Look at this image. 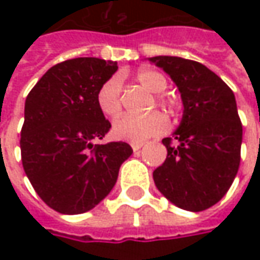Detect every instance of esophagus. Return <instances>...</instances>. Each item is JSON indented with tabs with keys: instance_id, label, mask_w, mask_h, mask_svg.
I'll use <instances>...</instances> for the list:
<instances>
[{
	"instance_id": "1",
	"label": "esophagus",
	"mask_w": 260,
	"mask_h": 260,
	"mask_svg": "<svg viewBox=\"0 0 260 260\" xmlns=\"http://www.w3.org/2000/svg\"><path fill=\"white\" fill-rule=\"evenodd\" d=\"M132 147H133L135 152H137V150H140L143 147V143H132Z\"/></svg>"
}]
</instances>
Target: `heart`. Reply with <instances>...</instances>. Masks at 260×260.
I'll return each mask as SVG.
<instances>
[{
  "label": "heart",
  "mask_w": 260,
  "mask_h": 260,
  "mask_svg": "<svg viewBox=\"0 0 260 260\" xmlns=\"http://www.w3.org/2000/svg\"><path fill=\"white\" fill-rule=\"evenodd\" d=\"M136 81L140 85L146 88L149 92L160 94L165 91L166 78L160 72L153 69H140L136 74ZM157 104L172 108V104L168 103L165 98L157 96ZM96 104L101 113L110 118L120 114L121 111V81L118 76H111L105 81L103 85L98 88L96 92ZM168 128V120L162 113L155 111L143 117H136V115H121L117 118L113 124V136L118 140L124 142H133L140 143L153 136L164 133Z\"/></svg>",
  "instance_id": "heart-1"
}]
</instances>
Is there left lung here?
Segmentation results:
<instances>
[{"mask_svg":"<svg viewBox=\"0 0 260 260\" xmlns=\"http://www.w3.org/2000/svg\"><path fill=\"white\" fill-rule=\"evenodd\" d=\"M149 62L171 76L184 105L178 128L162 140L168 156L153 172L156 188L182 210H207L224 197L240 165L243 128L235 94L200 62L178 56Z\"/></svg>","mask_w":260,"mask_h":260,"instance_id":"obj_1","label":"left lung"}]
</instances>
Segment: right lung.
I'll return each mask as SVG.
<instances>
[{"label":"right lung","instance_id":"1","mask_svg":"<svg viewBox=\"0 0 260 260\" xmlns=\"http://www.w3.org/2000/svg\"><path fill=\"white\" fill-rule=\"evenodd\" d=\"M118 66L76 57L52 66L27 95L21 128L23 168L39 197L62 214H82L111 192L133 149L94 145L110 130L96 104L98 88Z\"/></svg>","mask_w":260,"mask_h":260}]
</instances>
